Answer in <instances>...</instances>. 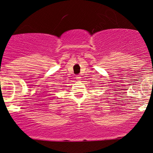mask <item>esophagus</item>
Instances as JSON below:
<instances>
[{"mask_svg":"<svg viewBox=\"0 0 153 153\" xmlns=\"http://www.w3.org/2000/svg\"><path fill=\"white\" fill-rule=\"evenodd\" d=\"M81 77L79 76V75H78V76H76V79L78 80V81H80V80H81Z\"/></svg>","mask_w":153,"mask_h":153,"instance_id":"esophagus-1","label":"esophagus"}]
</instances>
